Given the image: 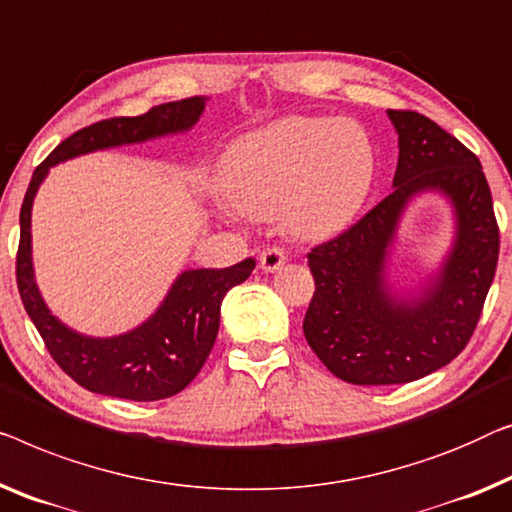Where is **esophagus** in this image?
Returning <instances> with one entry per match:
<instances>
[{
	"label": "esophagus",
	"instance_id": "1",
	"mask_svg": "<svg viewBox=\"0 0 512 512\" xmlns=\"http://www.w3.org/2000/svg\"><path fill=\"white\" fill-rule=\"evenodd\" d=\"M288 261V254L281 247H268L261 254V270L263 272H274L279 270L281 265Z\"/></svg>",
	"mask_w": 512,
	"mask_h": 512
}]
</instances>
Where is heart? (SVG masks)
Returning a JSON list of instances; mask_svg holds the SVG:
<instances>
[{"mask_svg":"<svg viewBox=\"0 0 512 512\" xmlns=\"http://www.w3.org/2000/svg\"><path fill=\"white\" fill-rule=\"evenodd\" d=\"M372 173V145L358 124L288 117L228 150L224 191L244 217L281 212L288 231L323 235L360 210Z\"/></svg>","mask_w":512,"mask_h":512,"instance_id":"1","label":"heart"}]
</instances>
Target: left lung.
Masks as SVG:
<instances>
[{"label": "left lung", "instance_id": "8db88e82", "mask_svg": "<svg viewBox=\"0 0 512 512\" xmlns=\"http://www.w3.org/2000/svg\"><path fill=\"white\" fill-rule=\"evenodd\" d=\"M399 133L390 196L309 251L314 298L302 321L307 344L337 379L409 383L455 360L476 330L499 261V224L483 166L469 147L416 110H388ZM441 190L454 201V251L416 301L384 286V256L411 195Z\"/></svg>", "mask_w": 512, "mask_h": 512}]
</instances>
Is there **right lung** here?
Masks as SVG:
<instances>
[{"label":"right lung","instance_id":"obj_1","mask_svg":"<svg viewBox=\"0 0 512 512\" xmlns=\"http://www.w3.org/2000/svg\"><path fill=\"white\" fill-rule=\"evenodd\" d=\"M203 108V96H189L182 101L161 103L138 117H110L90 124L62 140L34 170L20 207V244L16 256L20 300L53 360L85 390L131 402H157L187 388L201 372L217 339L221 300L233 286L249 277L256 261L244 258L231 268L182 272L168 291L164 305L136 330L108 339L78 335L50 314L36 288L29 233L36 189L50 166L59 161L187 131L198 122Z\"/></svg>","mask_w":512,"mask_h":512}]
</instances>
